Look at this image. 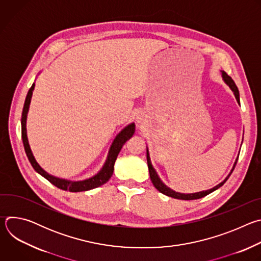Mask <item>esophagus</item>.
<instances>
[{
    "label": "esophagus",
    "mask_w": 261,
    "mask_h": 261,
    "mask_svg": "<svg viewBox=\"0 0 261 261\" xmlns=\"http://www.w3.org/2000/svg\"><path fill=\"white\" fill-rule=\"evenodd\" d=\"M138 120H139V118H138Z\"/></svg>",
    "instance_id": "obj_1"
}]
</instances>
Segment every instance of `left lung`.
I'll return each instance as SVG.
<instances>
[{
	"label": "left lung",
	"instance_id": "left-lung-1",
	"mask_svg": "<svg viewBox=\"0 0 261 261\" xmlns=\"http://www.w3.org/2000/svg\"><path fill=\"white\" fill-rule=\"evenodd\" d=\"M222 77H223V80H224V82L227 84V86H229V88L231 89V91L234 93V96H236V98H237V101L240 103V93H239V89H238V87L236 86L233 80H232L229 75H227V74H226L224 71H222ZM146 160H147L148 171H150V177H151V180H152L153 185L155 186V188H156L159 192H161L162 194H165V195H167V196H169V197H172V198L181 199V200L199 199V198H202V197L206 196L207 194L212 193L213 191L217 190L218 188H220L221 186L224 185V182H225V181L227 180V178L230 176V174L232 173V171H233V169H234V167H236V165H237V162H238V159H237V161L234 162L233 168L231 169V171H230V173L228 174V176H227L224 180H223L222 182H220L219 185H217L216 187H214L213 189H210V190H206V191H202V192L192 193V194H182V193H178V192H175V191L171 190L170 188H168L167 186H165V185L162 182V180L159 178V176H158L156 170H155L154 167L152 166L151 159H150V155H148V151H147V150H146Z\"/></svg>",
	"mask_w": 261,
	"mask_h": 261
}]
</instances>
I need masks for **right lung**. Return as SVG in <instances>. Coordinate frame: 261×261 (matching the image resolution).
Here are the masks:
<instances>
[{"instance_id": "add662e5", "label": "right lung", "mask_w": 261, "mask_h": 261, "mask_svg": "<svg viewBox=\"0 0 261 261\" xmlns=\"http://www.w3.org/2000/svg\"><path fill=\"white\" fill-rule=\"evenodd\" d=\"M34 88H35V84L32 85V87L30 88V90L28 92V95L25 97V101H24V104H23V108H22V114H21V138H22V142H23L27 157H28L31 165L33 166V168L39 174H41L43 177H45L47 180H49L53 185H55L56 187H58L59 189L69 191V192L88 191V190L100 187V186L107 182L108 179L111 177V175H113V173H114V165H115L117 157H118V155L121 151V148L126 143V141L130 137H132V135L134 134L135 125L133 123L128 125L117 135L113 144H111V146H110L109 154H108V157L106 159V162H105L104 166L102 167V169L97 174H95L91 178H88V179H85V180H80V181H73V180H68V179L56 177V176L50 175L49 173H47L45 170H43L40 167V165L37 163V161L35 160L33 154H32V151H31L30 145H29V141H28V137H27V128H25L27 115H28V111H29V106H30V103H31V98H32Z\"/></svg>"}]
</instances>
